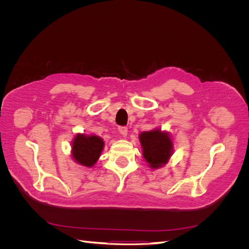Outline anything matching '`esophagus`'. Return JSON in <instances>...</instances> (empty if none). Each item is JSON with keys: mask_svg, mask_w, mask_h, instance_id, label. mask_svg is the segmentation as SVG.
Listing matches in <instances>:
<instances>
[{"mask_svg": "<svg viewBox=\"0 0 249 249\" xmlns=\"http://www.w3.org/2000/svg\"><path fill=\"white\" fill-rule=\"evenodd\" d=\"M118 131H119L120 134H122L123 137H126V135H127V127H125V126H120L119 129H118Z\"/></svg>", "mask_w": 249, "mask_h": 249, "instance_id": "34e87169", "label": "esophagus"}]
</instances>
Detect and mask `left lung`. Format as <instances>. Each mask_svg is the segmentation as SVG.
I'll list each match as a JSON object with an SVG mask.
<instances>
[{"label": "left lung", "mask_w": 249, "mask_h": 249, "mask_svg": "<svg viewBox=\"0 0 249 249\" xmlns=\"http://www.w3.org/2000/svg\"><path fill=\"white\" fill-rule=\"evenodd\" d=\"M139 141L142 157L152 169H158L166 165L173 154V140L170 134L159 127L141 132Z\"/></svg>", "instance_id": "1"}]
</instances>
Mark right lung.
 I'll use <instances>...</instances> for the list:
<instances>
[{
  "instance_id": "add662e5",
  "label": "right lung",
  "mask_w": 249,
  "mask_h": 249,
  "mask_svg": "<svg viewBox=\"0 0 249 249\" xmlns=\"http://www.w3.org/2000/svg\"><path fill=\"white\" fill-rule=\"evenodd\" d=\"M104 146V140L97 135L78 133L71 142V156L77 164L91 168L100 159Z\"/></svg>"
}]
</instances>
